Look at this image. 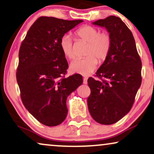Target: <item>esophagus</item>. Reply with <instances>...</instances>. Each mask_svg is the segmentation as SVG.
<instances>
[{"mask_svg":"<svg viewBox=\"0 0 154 154\" xmlns=\"http://www.w3.org/2000/svg\"><path fill=\"white\" fill-rule=\"evenodd\" d=\"M87 80H88V78L87 77H84L83 79V84H87Z\"/></svg>","mask_w":154,"mask_h":154,"instance_id":"34e87169","label":"esophagus"}]
</instances>
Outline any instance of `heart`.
Instances as JSON below:
<instances>
[{
    "label": "heart",
    "instance_id": "obj_1",
    "mask_svg": "<svg viewBox=\"0 0 154 154\" xmlns=\"http://www.w3.org/2000/svg\"><path fill=\"white\" fill-rule=\"evenodd\" d=\"M75 35L88 43L86 51L88 56L73 60L70 66V70L74 74L88 76L96 70L98 66V60L97 58L100 61H103L109 55L112 47V38L107 33H100L96 28L88 25L79 28L75 32ZM59 45L66 58L72 59L75 57L72 39L70 35H63L60 38Z\"/></svg>",
    "mask_w": 154,
    "mask_h": 154
}]
</instances>
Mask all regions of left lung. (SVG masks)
Masks as SVG:
<instances>
[{
  "label": "left lung",
  "mask_w": 154,
  "mask_h": 154,
  "mask_svg": "<svg viewBox=\"0 0 154 154\" xmlns=\"http://www.w3.org/2000/svg\"><path fill=\"white\" fill-rule=\"evenodd\" d=\"M92 24L107 30L112 38V47L96 72L100 80L92 77L88 79L91 88L88 108L96 122L110 125L131 110L142 83V62L133 34L119 17L109 16Z\"/></svg>",
  "instance_id": "1"
}]
</instances>
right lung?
I'll return each mask as SVG.
<instances>
[{
	"label": "right lung",
	"mask_w": 154,
	"mask_h": 154,
	"mask_svg": "<svg viewBox=\"0 0 154 154\" xmlns=\"http://www.w3.org/2000/svg\"><path fill=\"white\" fill-rule=\"evenodd\" d=\"M82 21L41 17L21 45L17 81L21 100L28 111L47 126H56L66 119L67 98L83 82L78 74L63 77L68 63L59 45L61 37Z\"/></svg>",
	"instance_id": "right-lung-1"
}]
</instances>
